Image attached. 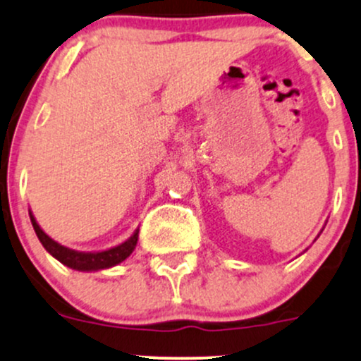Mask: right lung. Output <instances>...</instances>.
<instances>
[{
  "mask_svg": "<svg viewBox=\"0 0 361 361\" xmlns=\"http://www.w3.org/2000/svg\"><path fill=\"white\" fill-rule=\"evenodd\" d=\"M28 215H30V221H32V226H34L37 238H39V241L42 243L45 251L51 252L54 258L61 261L62 264H66L68 268H73V270H78V271H98V270H106V268H111V267H117L118 263L126 261L128 256L132 255V251L135 250V246H137L139 229H135V233L132 234L127 241L118 244V246L110 247V250L94 251V252L69 250V247L62 246V244L54 241L52 238H49V235L40 229V226L37 224L32 210H28Z\"/></svg>",
  "mask_w": 361,
  "mask_h": 361,
  "instance_id": "add662e5",
  "label": "right lung"
}]
</instances>
